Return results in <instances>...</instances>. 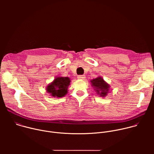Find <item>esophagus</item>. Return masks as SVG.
Here are the masks:
<instances>
[{
	"instance_id": "34e87169",
	"label": "esophagus",
	"mask_w": 154,
	"mask_h": 154,
	"mask_svg": "<svg viewBox=\"0 0 154 154\" xmlns=\"http://www.w3.org/2000/svg\"><path fill=\"white\" fill-rule=\"evenodd\" d=\"M77 79H80V80H83L85 79V75H80L77 76Z\"/></svg>"
}]
</instances>
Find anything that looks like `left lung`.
Instances as JSON below:
<instances>
[{
	"label": "left lung",
	"mask_w": 154,
	"mask_h": 154,
	"mask_svg": "<svg viewBox=\"0 0 154 154\" xmlns=\"http://www.w3.org/2000/svg\"><path fill=\"white\" fill-rule=\"evenodd\" d=\"M91 86L93 88L97 94L102 97L106 96L109 91V89H110V85L106 82L102 77L99 76L98 77L91 80Z\"/></svg>",
	"instance_id": "obj_1"
}]
</instances>
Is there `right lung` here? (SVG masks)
I'll return each instance as SVG.
<instances>
[{
  "label": "right lung",
  "mask_w": 154,
  "mask_h": 154,
  "mask_svg": "<svg viewBox=\"0 0 154 154\" xmlns=\"http://www.w3.org/2000/svg\"><path fill=\"white\" fill-rule=\"evenodd\" d=\"M71 80L68 77H57L46 87V91L52 97L61 98L68 93Z\"/></svg>",
  "instance_id": "add662e5"
}]
</instances>
